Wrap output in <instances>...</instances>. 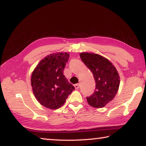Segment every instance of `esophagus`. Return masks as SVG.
<instances>
[{
  "label": "esophagus",
  "mask_w": 146,
  "mask_h": 146,
  "mask_svg": "<svg viewBox=\"0 0 146 146\" xmlns=\"http://www.w3.org/2000/svg\"><path fill=\"white\" fill-rule=\"evenodd\" d=\"M74 86H75L76 90H78V89H79V88H80V86H79V84H76L74 85Z\"/></svg>",
  "instance_id": "esophagus-1"
}]
</instances>
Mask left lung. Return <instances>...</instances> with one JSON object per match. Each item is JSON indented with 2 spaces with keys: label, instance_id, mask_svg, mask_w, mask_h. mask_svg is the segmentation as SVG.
I'll list each match as a JSON object with an SVG mask.
<instances>
[{
  "label": "left lung",
  "instance_id": "obj_1",
  "mask_svg": "<svg viewBox=\"0 0 146 146\" xmlns=\"http://www.w3.org/2000/svg\"><path fill=\"white\" fill-rule=\"evenodd\" d=\"M80 56L93 73L96 82L94 93L86 97L88 102L96 108L104 107L114 98L118 90V73L110 60L98 54L81 53Z\"/></svg>",
  "mask_w": 146,
  "mask_h": 146
}]
</instances>
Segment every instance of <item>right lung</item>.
Returning <instances> with one entry per match:
<instances>
[{"label": "right lung", "mask_w": 146, "mask_h": 146, "mask_svg": "<svg viewBox=\"0 0 146 146\" xmlns=\"http://www.w3.org/2000/svg\"><path fill=\"white\" fill-rule=\"evenodd\" d=\"M70 54H50L40 61L32 73L31 82L34 95L44 107L56 110L66 102L75 90L64 75Z\"/></svg>", "instance_id": "right-lung-1"}]
</instances>
